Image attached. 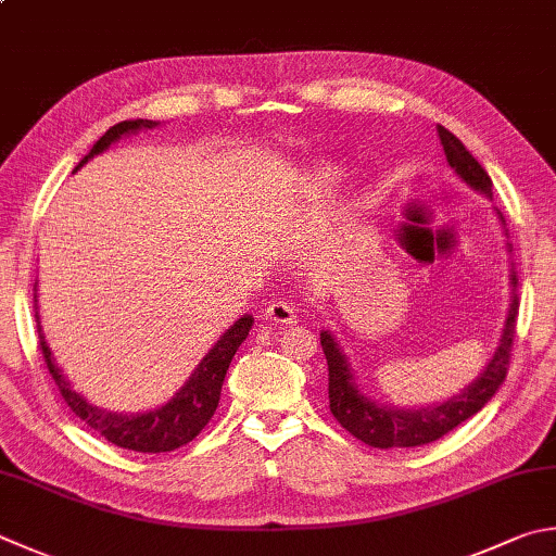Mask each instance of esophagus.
Segmentation results:
<instances>
[{
  "label": "esophagus",
  "mask_w": 556,
  "mask_h": 556,
  "mask_svg": "<svg viewBox=\"0 0 556 556\" xmlns=\"http://www.w3.org/2000/svg\"><path fill=\"white\" fill-rule=\"evenodd\" d=\"M264 317H266L268 321L280 324V327H282V324H292V321H295V309H292L290 302L276 300V302H270V305L266 307Z\"/></svg>",
  "instance_id": "esophagus-1"
}]
</instances>
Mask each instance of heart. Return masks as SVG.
<instances>
[{
    "instance_id": "obj_1",
    "label": "heart",
    "mask_w": 556,
    "mask_h": 556,
    "mask_svg": "<svg viewBox=\"0 0 556 556\" xmlns=\"http://www.w3.org/2000/svg\"><path fill=\"white\" fill-rule=\"evenodd\" d=\"M339 179V169L329 162H317L312 164L302 174V191L309 198H319L331 191V186Z\"/></svg>"
}]
</instances>
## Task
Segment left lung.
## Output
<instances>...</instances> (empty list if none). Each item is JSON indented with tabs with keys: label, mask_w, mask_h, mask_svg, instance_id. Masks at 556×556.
I'll use <instances>...</instances> for the list:
<instances>
[{
	"label": "left lung",
	"mask_w": 556,
	"mask_h": 556,
	"mask_svg": "<svg viewBox=\"0 0 556 556\" xmlns=\"http://www.w3.org/2000/svg\"><path fill=\"white\" fill-rule=\"evenodd\" d=\"M438 135H441V144L445 150V160L459 179H463L472 191L486 195L489 201H494L491 195V179L484 172L472 152H469L463 142H459L453 132L443 125H438ZM496 217L501 223V229L506 235V219L501 215L498 207H494ZM510 251V244H508ZM510 282V302L506 312L504 329H501L498 345L494 349L484 370L477 375V380L469 382L465 390L450 396L445 402H438L431 406H418V408H404L394 404L375 402L372 396L365 394L355 372L351 368L349 358L341 351V345L331 331H321V349L327 355L329 365V408L337 421L349 431L351 435L358 438L370 447H416L433 443L438 438L447 435L453 428L465 424L467 418H472L477 412H481L489 404L491 396L506 380L508 358H510V345L513 333H516V317H518V278L516 270H508Z\"/></svg>",
	"instance_id": "obj_1"
}]
</instances>
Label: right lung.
Returning a JSON list of instances; mask_svg holds the SVG:
<instances>
[{
  "instance_id": "add662e5",
  "label": "right lung",
  "mask_w": 556,
  "mask_h": 556,
  "mask_svg": "<svg viewBox=\"0 0 556 556\" xmlns=\"http://www.w3.org/2000/svg\"><path fill=\"white\" fill-rule=\"evenodd\" d=\"M156 125L160 123L144 121V118L123 121L118 125H113V128H109L101 135L99 142L91 148V152L75 166V172L81 169V166L89 160H93L97 154L106 152L113 142H118L121 138H128V135H138L140 130H152ZM34 302H36L40 351H43L46 365L52 375V380L58 384L62 400L67 402V406L81 418L84 424L93 428L99 435L106 438L109 443L125 450H135V453H169V450L191 443L193 438L203 431L205 424L211 421L219 404V392H223V382H225L229 363H232L237 349L249 337V329L254 327V317H251V314L239 317L232 327L217 339L213 349L203 355V361L198 363V368L188 375V380L179 387V390H176V394L166 404L154 406L150 412L121 414V412H111V408L91 404L87 396L77 392L75 384L67 380V375L62 372V368L55 363V355H52L50 345L46 341L43 324H40L38 282H36Z\"/></svg>"
}]
</instances>
